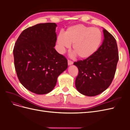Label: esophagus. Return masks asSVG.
Masks as SVG:
<instances>
[{
    "label": "esophagus",
    "instance_id": "1",
    "mask_svg": "<svg viewBox=\"0 0 130 130\" xmlns=\"http://www.w3.org/2000/svg\"><path fill=\"white\" fill-rule=\"evenodd\" d=\"M68 65H72L73 64V62L72 61H70L69 60H68Z\"/></svg>",
    "mask_w": 130,
    "mask_h": 130
}]
</instances>
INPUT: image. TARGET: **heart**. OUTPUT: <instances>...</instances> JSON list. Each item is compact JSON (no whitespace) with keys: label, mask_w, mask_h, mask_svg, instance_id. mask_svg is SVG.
Segmentation results:
<instances>
[{"label":"heart","mask_w":130,"mask_h":130,"mask_svg":"<svg viewBox=\"0 0 130 130\" xmlns=\"http://www.w3.org/2000/svg\"><path fill=\"white\" fill-rule=\"evenodd\" d=\"M102 41V34L96 27L82 24L69 27L64 34H59L57 43L61 52L73 44L74 52L81 59H86L96 53Z\"/></svg>","instance_id":"heart-1"}]
</instances>
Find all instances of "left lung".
Wrapping results in <instances>:
<instances>
[{"label": "left lung", "mask_w": 130, "mask_h": 130, "mask_svg": "<svg viewBox=\"0 0 130 130\" xmlns=\"http://www.w3.org/2000/svg\"><path fill=\"white\" fill-rule=\"evenodd\" d=\"M102 44L93 55L75 62L78 74L75 80L77 90L86 96H93L103 92L111 84L119 60L117 44L112 35L103 29Z\"/></svg>", "instance_id": "obj_1"}]
</instances>
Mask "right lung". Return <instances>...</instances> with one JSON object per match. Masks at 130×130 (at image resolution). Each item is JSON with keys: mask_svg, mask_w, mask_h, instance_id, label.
Masks as SVG:
<instances>
[{"mask_svg": "<svg viewBox=\"0 0 130 130\" xmlns=\"http://www.w3.org/2000/svg\"><path fill=\"white\" fill-rule=\"evenodd\" d=\"M54 23H40L25 29L13 49L14 63L22 85L37 94L50 92L58 76L68 67L67 58L55 49Z\"/></svg>", "mask_w": 130, "mask_h": 130, "instance_id": "obj_1", "label": "right lung"}]
</instances>
